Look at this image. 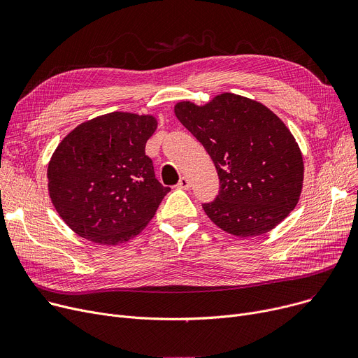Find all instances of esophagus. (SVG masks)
<instances>
[{
    "label": "esophagus",
    "mask_w": 358,
    "mask_h": 358,
    "mask_svg": "<svg viewBox=\"0 0 358 358\" xmlns=\"http://www.w3.org/2000/svg\"><path fill=\"white\" fill-rule=\"evenodd\" d=\"M177 189H181V190H189L190 189V181L187 177H181L178 184H177Z\"/></svg>",
    "instance_id": "1"
}]
</instances>
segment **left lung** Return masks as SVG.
<instances>
[{
  "instance_id": "8db88e82",
  "label": "left lung",
  "mask_w": 358,
  "mask_h": 358,
  "mask_svg": "<svg viewBox=\"0 0 358 358\" xmlns=\"http://www.w3.org/2000/svg\"><path fill=\"white\" fill-rule=\"evenodd\" d=\"M177 119L210 155L219 194L203 209L224 232L262 235L296 208L303 158L290 130L264 104L223 92L204 106L181 101Z\"/></svg>"
}]
</instances>
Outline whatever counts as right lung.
I'll return each mask as SVG.
<instances>
[{"label":"right lung","mask_w":358,"mask_h":358,"mask_svg":"<svg viewBox=\"0 0 358 358\" xmlns=\"http://www.w3.org/2000/svg\"><path fill=\"white\" fill-rule=\"evenodd\" d=\"M157 129L154 116L115 111L75 127L49 166V196L56 212L80 236L116 245L136 236L171 190L145 155Z\"/></svg>","instance_id":"add662e5"}]
</instances>
